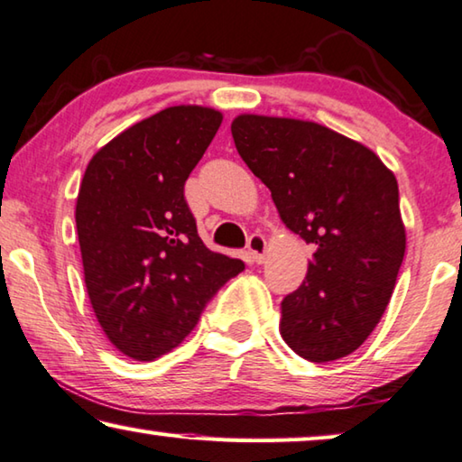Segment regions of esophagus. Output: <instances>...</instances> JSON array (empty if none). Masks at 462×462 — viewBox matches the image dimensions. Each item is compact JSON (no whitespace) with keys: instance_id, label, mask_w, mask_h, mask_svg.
I'll list each match as a JSON object with an SVG mask.
<instances>
[{"instance_id":"1","label":"esophagus","mask_w":462,"mask_h":462,"mask_svg":"<svg viewBox=\"0 0 462 462\" xmlns=\"http://www.w3.org/2000/svg\"><path fill=\"white\" fill-rule=\"evenodd\" d=\"M266 239L263 236H252L247 241V252L252 255V262L255 263H263V258H266Z\"/></svg>"}]
</instances>
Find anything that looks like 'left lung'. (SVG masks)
Returning a JSON list of instances; mask_svg holds the SVG:
<instances>
[{"label":"left lung","instance_id":"obj_1","mask_svg":"<svg viewBox=\"0 0 462 462\" xmlns=\"http://www.w3.org/2000/svg\"><path fill=\"white\" fill-rule=\"evenodd\" d=\"M231 133L282 223L315 247L305 281L281 302L282 339L311 362L347 356L379 323L405 255L395 173L313 120L245 112Z\"/></svg>","mask_w":462,"mask_h":462}]
</instances>
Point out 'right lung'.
<instances>
[{"mask_svg":"<svg viewBox=\"0 0 462 462\" xmlns=\"http://www.w3.org/2000/svg\"><path fill=\"white\" fill-rule=\"evenodd\" d=\"M221 123L208 106H170L97 149L83 173L75 204L83 281L106 337L133 360L171 352L245 268L202 244L184 200Z\"/></svg>","mask_w":462,"mask_h":462,"instance_id":"add662e5","label":"right lung"}]
</instances>
